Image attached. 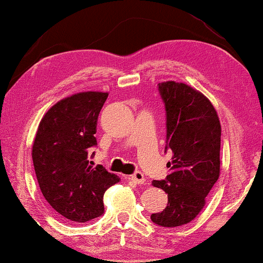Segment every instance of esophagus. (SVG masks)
Here are the masks:
<instances>
[{"mask_svg": "<svg viewBox=\"0 0 263 263\" xmlns=\"http://www.w3.org/2000/svg\"><path fill=\"white\" fill-rule=\"evenodd\" d=\"M129 179H131L132 182H135L136 184H144V182H145L144 175H143L141 171H137V172H135L134 175H131V176H129Z\"/></svg>", "mask_w": 263, "mask_h": 263, "instance_id": "esophagus-1", "label": "esophagus"}]
</instances>
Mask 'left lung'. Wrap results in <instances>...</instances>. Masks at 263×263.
Instances as JSON below:
<instances>
[{"mask_svg":"<svg viewBox=\"0 0 263 263\" xmlns=\"http://www.w3.org/2000/svg\"><path fill=\"white\" fill-rule=\"evenodd\" d=\"M166 110V147L172 151L170 175L153 181L167 194V206L151 216L161 227H178L194 220L220 177L221 124L211 102L191 86L159 84Z\"/></svg>","mask_w":263,"mask_h":263,"instance_id":"1","label":"left lung"}]
</instances>
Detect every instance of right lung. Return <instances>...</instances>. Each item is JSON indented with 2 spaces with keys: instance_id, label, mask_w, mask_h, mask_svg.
<instances>
[{
  "instance_id": "1",
  "label": "right lung",
  "mask_w": 263,
  "mask_h": 263,
  "mask_svg": "<svg viewBox=\"0 0 263 263\" xmlns=\"http://www.w3.org/2000/svg\"><path fill=\"white\" fill-rule=\"evenodd\" d=\"M107 92H80L55 103L40 121L32 161L43 197L66 220L84 223L104 214L103 195L119 177L88 164L97 145L99 111ZM93 155V154H92Z\"/></svg>"
}]
</instances>
